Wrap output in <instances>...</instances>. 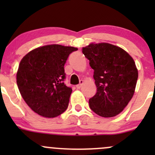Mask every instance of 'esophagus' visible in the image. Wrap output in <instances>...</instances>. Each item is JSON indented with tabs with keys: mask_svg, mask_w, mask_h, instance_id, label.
<instances>
[{
	"mask_svg": "<svg viewBox=\"0 0 155 155\" xmlns=\"http://www.w3.org/2000/svg\"><path fill=\"white\" fill-rule=\"evenodd\" d=\"M83 80H81V81H80V83L79 84H77L76 85V88L77 89H80L81 87V86H82V84H83Z\"/></svg>",
	"mask_w": 155,
	"mask_h": 155,
	"instance_id": "esophagus-1",
	"label": "esophagus"
}]
</instances>
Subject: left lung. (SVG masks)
Segmentation results:
<instances>
[{"label":"left lung","instance_id":"8db88e82","mask_svg":"<svg viewBox=\"0 0 155 155\" xmlns=\"http://www.w3.org/2000/svg\"><path fill=\"white\" fill-rule=\"evenodd\" d=\"M94 70L97 92L89 100L92 111L103 117L121 113L133 97L138 70L132 57L122 48L108 43L82 48Z\"/></svg>","mask_w":155,"mask_h":155}]
</instances>
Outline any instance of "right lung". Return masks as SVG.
I'll return each mask as SVG.
<instances>
[{
	"instance_id": "add662e5",
	"label": "right lung",
	"mask_w": 155,
	"mask_h": 155,
	"mask_svg": "<svg viewBox=\"0 0 155 155\" xmlns=\"http://www.w3.org/2000/svg\"><path fill=\"white\" fill-rule=\"evenodd\" d=\"M77 48L51 44L28 53L21 60L17 84L22 98L33 111L52 118L68 106L71 87L64 84V70L69 54Z\"/></svg>"
}]
</instances>
